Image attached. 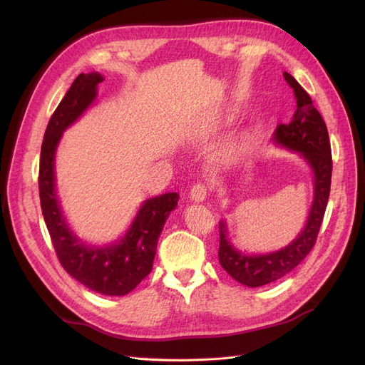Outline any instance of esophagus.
I'll use <instances>...</instances> for the list:
<instances>
[{
  "label": "esophagus",
  "instance_id": "34e87169",
  "mask_svg": "<svg viewBox=\"0 0 365 365\" xmlns=\"http://www.w3.org/2000/svg\"><path fill=\"white\" fill-rule=\"evenodd\" d=\"M208 195V187L202 182L195 184L190 189V201L193 202H202Z\"/></svg>",
  "mask_w": 365,
  "mask_h": 365
}]
</instances>
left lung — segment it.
<instances>
[{
  "instance_id": "obj_1",
  "label": "left lung",
  "mask_w": 365,
  "mask_h": 365,
  "mask_svg": "<svg viewBox=\"0 0 365 365\" xmlns=\"http://www.w3.org/2000/svg\"><path fill=\"white\" fill-rule=\"evenodd\" d=\"M284 81L294 90L297 109L288 125H279L274 132V141L277 145L298 152L309 164L314 173V201L309 212L303 231L288 247L269 254H254L247 256L235 248L227 237V227L220 220L219 263L236 282L257 288L282 279L291 272L311 251L317 242L330 193L332 178V150L324 120L317 111L302 85L289 73H283Z\"/></svg>"
}]
</instances>
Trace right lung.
<instances>
[{
  "instance_id": "add662e5",
  "label": "right lung",
  "mask_w": 365,
  "mask_h": 365,
  "mask_svg": "<svg viewBox=\"0 0 365 365\" xmlns=\"http://www.w3.org/2000/svg\"><path fill=\"white\" fill-rule=\"evenodd\" d=\"M98 73L79 74L53 113L41 148L39 197L43 220L56 256L73 279L103 295H126L149 275L158 237L178 193H164L145 201L126 235L113 245L90 247L73 233L65 220L54 184V153L62 132L79 118L97 97Z\"/></svg>"
}]
</instances>
